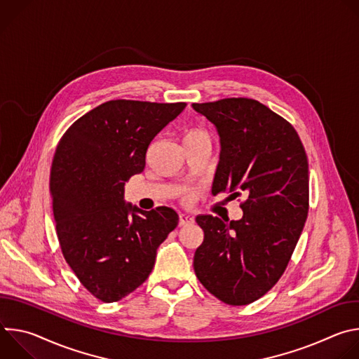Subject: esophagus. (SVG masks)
Instances as JSON below:
<instances>
[{
    "mask_svg": "<svg viewBox=\"0 0 359 359\" xmlns=\"http://www.w3.org/2000/svg\"><path fill=\"white\" fill-rule=\"evenodd\" d=\"M193 222H194V217L190 213H180L179 215V224L180 226H186V224H190Z\"/></svg>",
    "mask_w": 359,
    "mask_h": 359,
    "instance_id": "34e87169",
    "label": "esophagus"
}]
</instances>
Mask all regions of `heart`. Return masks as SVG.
<instances>
[{"instance_id":"obj_1","label":"heart","mask_w":359,"mask_h":359,"mask_svg":"<svg viewBox=\"0 0 359 359\" xmlns=\"http://www.w3.org/2000/svg\"><path fill=\"white\" fill-rule=\"evenodd\" d=\"M194 140H209V135L200 128H191L184 130L183 133V143L194 142Z\"/></svg>"}]
</instances>
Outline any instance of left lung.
Returning a JSON list of instances; mask_svg holds the SVG:
<instances>
[{
  "label": "left lung",
  "mask_w": 359,
  "mask_h": 359,
  "mask_svg": "<svg viewBox=\"0 0 359 359\" xmlns=\"http://www.w3.org/2000/svg\"><path fill=\"white\" fill-rule=\"evenodd\" d=\"M220 137L212 193L245 196L243 217L197 216L204 240L194 273L229 305H247L283 276L309 215V161L295 129L259 100L227 97L193 104Z\"/></svg>",
  "instance_id": "obj_1"
}]
</instances>
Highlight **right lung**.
<instances>
[{
  "mask_svg": "<svg viewBox=\"0 0 359 359\" xmlns=\"http://www.w3.org/2000/svg\"><path fill=\"white\" fill-rule=\"evenodd\" d=\"M184 108L109 100L74 122L57 146L49 189L58 240L75 276L100 301H119L142 285L179 223L173 209L144 212L123 193L125 182L143 172L153 137Z\"/></svg>",
  "mask_w": 359,
  "mask_h": 359,
  "instance_id": "1",
  "label": "right lung"
}]
</instances>
